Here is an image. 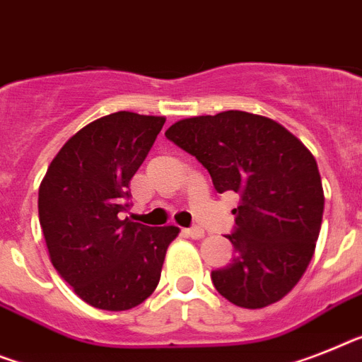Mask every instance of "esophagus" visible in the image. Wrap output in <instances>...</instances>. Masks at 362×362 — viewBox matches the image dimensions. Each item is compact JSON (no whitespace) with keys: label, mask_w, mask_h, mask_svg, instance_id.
<instances>
[{"label":"esophagus","mask_w":362,"mask_h":362,"mask_svg":"<svg viewBox=\"0 0 362 362\" xmlns=\"http://www.w3.org/2000/svg\"><path fill=\"white\" fill-rule=\"evenodd\" d=\"M183 233L187 237L194 238V240H199V238L205 237V231L202 228H190V229H183Z\"/></svg>","instance_id":"esophagus-1"}]
</instances>
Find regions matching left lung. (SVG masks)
<instances>
[{
    "mask_svg": "<svg viewBox=\"0 0 362 362\" xmlns=\"http://www.w3.org/2000/svg\"><path fill=\"white\" fill-rule=\"evenodd\" d=\"M164 134L209 170L218 192L240 196L228 235L233 261L211 274L216 291L244 309L285 298L320 235L324 188L313 153L281 124L244 110L183 118Z\"/></svg>",
    "mask_w": 362,
    "mask_h": 362,
    "instance_id": "left-lung-1",
    "label": "left lung"
}]
</instances>
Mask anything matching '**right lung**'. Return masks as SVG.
Instances as JSON below:
<instances>
[{
    "label": "right lung",
    "mask_w": 362,
    "mask_h": 362,
    "mask_svg": "<svg viewBox=\"0 0 362 362\" xmlns=\"http://www.w3.org/2000/svg\"><path fill=\"white\" fill-rule=\"evenodd\" d=\"M164 122L129 110L90 122L59 149L38 188L53 268L95 309H133L153 294L179 235L175 226L149 228L118 214Z\"/></svg>",
    "instance_id": "right-lung-1"
}]
</instances>
